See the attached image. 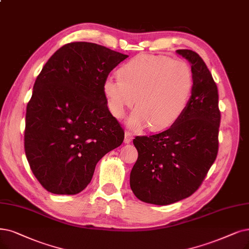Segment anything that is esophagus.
<instances>
[{"label": "esophagus", "instance_id": "1", "mask_svg": "<svg viewBox=\"0 0 249 249\" xmlns=\"http://www.w3.org/2000/svg\"><path fill=\"white\" fill-rule=\"evenodd\" d=\"M133 139H134V137H133L132 132H130V131H125V133H124V143L128 144L130 142H132Z\"/></svg>", "mask_w": 249, "mask_h": 249}]
</instances>
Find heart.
Here are the masks:
<instances>
[{"label":"heart","mask_w":249,"mask_h":249,"mask_svg":"<svg viewBox=\"0 0 249 249\" xmlns=\"http://www.w3.org/2000/svg\"><path fill=\"white\" fill-rule=\"evenodd\" d=\"M118 74L107 76L103 84L109 110L123 118L137 97L138 107L127 121L137 130L149 124L157 131L173 124L184 111L193 88L190 65L160 55H137L119 68Z\"/></svg>","instance_id":"b5f03b06"}]
</instances>
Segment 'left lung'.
I'll return each instance as SVG.
<instances>
[{"label": "left lung", "mask_w": 249, "mask_h": 249, "mask_svg": "<svg viewBox=\"0 0 249 249\" xmlns=\"http://www.w3.org/2000/svg\"><path fill=\"white\" fill-rule=\"evenodd\" d=\"M191 64L193 88L184 111L167 130L137 136L138 159L130 185L141 201L167 205L191 196L200 187L218 151L221 111L215 82L202 58L177 50Z\"/></svg>", "instance_id": "8db88e82"}]
</instances>
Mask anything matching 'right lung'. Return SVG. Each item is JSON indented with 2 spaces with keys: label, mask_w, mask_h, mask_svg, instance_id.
<instances>
[{
  "label": "right lung",
  "mask_w": 249,
  "mask_h": 249,
  "mask_svg": "<svg viewBox=\"0 0 249 249\" xmlns=\"http://www.w3.org/2000/svg\"><path fill=\"white\" fill-rule=\"evenodd\" d=\"M126 57L94 43H68L37 75L26 107L24 150L47 191H83L97 162L124 142V131L109 111L103 84Z\"/></svg>",
  "instance_id": "1"
}]
</instances>
